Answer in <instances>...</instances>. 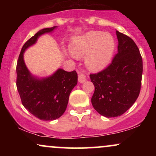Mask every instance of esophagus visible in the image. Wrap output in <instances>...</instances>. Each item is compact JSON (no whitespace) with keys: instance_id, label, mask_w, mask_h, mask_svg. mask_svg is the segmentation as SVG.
<instances>
[{"instance_id":"esophagus-1","label":"esophagus","mask_w":156,"mask_h":156,"mask_svg":"<svg viewBox=\"0 0 156 156\" xmlns=\"http://www.w3.org/2000/svg\"><path fill=\"white\" fill-rule=\"evenodd\" d=\"M86 80H87V78H86L85 75L82 74V73L78 75V81H79L80 83H83L86 81Z\"/></svg>"}]
</instances>
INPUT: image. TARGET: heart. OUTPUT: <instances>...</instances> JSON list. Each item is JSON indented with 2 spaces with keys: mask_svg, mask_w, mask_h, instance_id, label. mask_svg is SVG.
Masks as SVG:
<instances>
[{
  "mask_svg": "<svg viewBox=\"0 0 156 156\" xmlns=\"http://www.w3.org/2000/svg\"><path fill=\"white\" fill-rule=\"evenodd\" d=\"M115 40L109 33L89 31L71 40L68 54L71 57H84V63L90 71L100 72L109 65L115 51Z\"/></svg>",
  "mask_w": 156,
  "mask_h": 156,
  "instance_id": "b5f03b06",
  "label": "heart"
}]
</instances>
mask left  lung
Wrapping results in <instances>:
<instances>
[{
	"label": "left lung",
	"mask_w": 156,
	"mask_h": 156,
	"mask_svg": "<svg viewBox=\"0 0 156 156\" xmlns=\"http://www.w3.org/2000/svg\"><path fill=\"white\" fill-rule=\"evenodd\" d=\"M117 53L112 64L101 72L91 74L94 86V108L105 117L121 116L136 101L140 92L143 64L140 52L128 36L116 31Z\"/></svg>",
	"instance_id": "1"
}]
</instances>
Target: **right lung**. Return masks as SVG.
Returning <instances> with one entry per match:
<instances>
[{
  "label": "right lung",
  "instance_id": "1",
  "mask_svg": "<svg viewBox=\"0 0 156 156\" xmlns=\"http://www.w3.org/2000/svg\"><path fill=\"white\" fill-rule=\"evenodd\" d=\"M57 26L41 29L24 44L17 64V88L23 106L41 120L59 118L67 108L71 91L78 83L76 71L58 68L47 77H38L30 72L24 61V53L37 43L39 37L52 33Z\"/></svg>",
  "mask_w": 156,
  "mask_h": 156
}]
</instances>
